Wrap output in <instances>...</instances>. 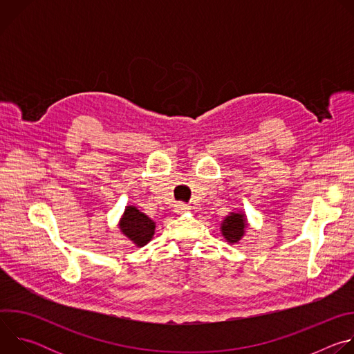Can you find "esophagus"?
<instances>
[{
	"label": "esophagus",
	"mask_w": 354,
	"mask_h": 354,
	"mask_svg": "<svg viewBox=\"0 0 354 354\" xmlns=\"http://www.w3.org/2000/svg\"><path fill=\"white\" fill-rule=\"evenodd\" d=\"M187 210H190V207L187 205H185V203H176L175 205V212L176 213H185Z\"/></svg>",
	"instance_id": "34e87169"
}]
</instances>
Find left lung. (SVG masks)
<instances>
[{
    "label": "left lung",
    "instance_id": "1",
    "mask_svg": "<svg viewBox=\"0 0 354 354\" xmlns=\"http://www.w3.org/2000/svg\"><path fill=\"white\" fill-rule=\"evenodd\" d=\"M246 227H248V224H246V218H245L243 214H241V213H231L223 221L221 232H223L224 238L230 243H235V242H238L243 236Z\"/></svg>",
    "mask_w": 354,
    "mask_h": 354
}]
</instances>
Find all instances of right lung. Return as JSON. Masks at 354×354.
I'll list each match as a JSON object with an SVG mask.
<instances>
[{"mask_svg": "<svg viewBox=\"0 0 354 354\" xmlns=\"http://www.w3.org/2000/svg\"><path fill=\"white\" fill-rule=\"evenodd\" d=\"M122 232L137 246H144L154 235L156 223L133 206H127L120 220Z\"/></svg>", "mask_w": 354, "mask_h": 354, "instance_id": "obj_1", "label": "right lung"}]
</instances>
